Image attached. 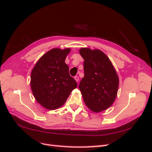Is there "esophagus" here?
<instances>
[{"label":"esophagus","instance_id":"34e87169","mask_svg":"<svg viewBox=\"0 0 152 152\" xmlns=\"http://www.w3.org/2000/svg\"><path fill=\"white\" fill-rule=\"evenodd\" d=\"M74 79H75V80H76L77 82H79V77H78V76H75V77H74Z\"/></svg>","mask_w":152,"mask_h":152}]
</instances>
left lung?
<instances>
[{
    "mask_svg": "<svg viewBox=\"0 0 152 152\" xmlns=\"http://www.w3.org/2000/svg\"><path fill=\"white\" fill-rule=\"evenodd\" d=\"M79 53L84 59V77L79 88L87 107L93 112H102L116 98L118 75L109 58L100 50L82 48Z\"/></svg>",
    "mask_w": 152,
    "mask_h": 152,
    "instance_id": "8db88e82",
    "label": "left lung"
}]
</instances>
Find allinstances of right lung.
I'll list each match as a JSON object with an SVG mask.
<instances>
[{"instance_id": "obj_1", "label": "right lung", "mask_w": 152, "mask_h": 152, "mask_svg": "<svg viewBox=\"0 0 152 152\" xmlns=\"http://www.w3.org/2000/svg\"><path fill=\"white\" fill-rule=\"evenodd\" d=\"M70 49L55 48L41 57L31 73V88L35 99L43 107L55 110L65 103L76 88L65 61Z\"/></svg>"}]
</instances>
